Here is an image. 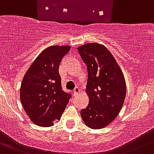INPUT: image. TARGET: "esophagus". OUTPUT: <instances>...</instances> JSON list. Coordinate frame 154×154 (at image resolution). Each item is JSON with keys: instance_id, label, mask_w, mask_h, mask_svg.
I'll list each match as a JSON object with an SVG mask.
<instances>
[{"instance_id": "esophagus-1", "label": "esophagus", "mask_w": 154, "mask_h": 154, "mask_svg": "<svg viewBox=\"0 0 154 154\" xmlns=\"http://www.w3.org/2000/svg\"><path fill=\"white\" fill-rule=\"evenodd\" d=\"M79 92H80V89L78 87H76V88H75V89L73 90V94L77 95L79 93Z\"/></svg>"}]
</instances>
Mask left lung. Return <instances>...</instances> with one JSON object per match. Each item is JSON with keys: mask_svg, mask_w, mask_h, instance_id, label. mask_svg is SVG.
<instances>
[{"mask_svg": "<svg viewBox=\"0 0 154 154\" xmlns=\"http://www.w3.org/2000/svg\"><path fill=\"white\" fill-rule=\"evenodd\" d=\"M87 66V107L81 110L85 124L98 129L106 127L118 116L126 94L125 79L119 66L103 45L89 43L78 48Z\"/></svg>", "mask_w": 154, "mask_h": 154, "instance_id": "8db88e82", "label": "left lung"}]
</instances>
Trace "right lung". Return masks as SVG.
<instances>
[{
  "label": "right lung",
  "mask_w": 154,
  "mask_h": 154,
  "mask_svg": "<svg viewBox=\"0 0 154 154\" xmlns=\"http://www.w3.org/2000/svg\"><path fill=\"white\" fill-rule=\"evenodd\" d=\"M70 46H51L44 50L25 74L20 88V100L32 122L49 127L59 120L71 94L61 85L59 66Z\"/></svg>",
  "instance_id": "right-lung-1"
}]
</instances>
